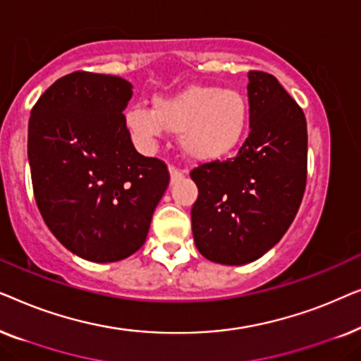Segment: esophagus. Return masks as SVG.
<instances>
[{"label":"esophagus","mask_w":361,"mask_h":361,"mask_svg":"<svg viewBox=\"0 0 361 361\" xmlns=\"http://www.w3.org/2000/svg\"><path fill=\"white\" fill-rule=\"evenodd\" d=\"M169 174H171V184H174V182H177L179 179H182V176H184V172L176 169L174 166L169 167Z\"/></svg>","instance_id":"1"}]
</instances>
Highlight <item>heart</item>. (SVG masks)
I'll use <instances>...</instances> for the list:
<instances>
[{"mask_svg":"<svg viewBox=\"0 0 361 361\" xmlns=\"http://www.w3.org/2000/svg\"><path fill=\"white\" fill-rule=\"evenodd\" d=\"M125 126L141 146L149 147L162 133H179V146L190 161L214 162L243 142L250 126V102L241 90L189 85L171 97H156L152 110L130 106Z\"/></svg>","mask_w":361,"mask_h":361,"instance_id":"heart-1","label":"heart"}]
</instances>
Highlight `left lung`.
<instances>
[{
	"instance_id": "obj_1",
	"label": "left lung",
	"mask_w": 361,
	"mask_h": 361,
	"mask_svg": "<svg viewBox=\"0 0 361 361\" xmlns=\"http://www.w3.org/2000/svg\"><path fill=\"white\" fill-rule=\"evenodd\" d=\"M250 135L233 159L190 172L197 250L214 263L241 266L261 258L293 224L307 179L304 111L274 75L248 72Z\"/></svg>"
}]
</instances>
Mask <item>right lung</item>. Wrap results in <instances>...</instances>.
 <instances>
[{
    "label": "right lung",
    "instance_id": "add662e5",
    "mask_svg": "<svg viewBox=\"0 0 361 361\" xmlns=\"http://www.w3.org/2000/svg\"><path fill=\"white\" fill-rule=\"evenodd\" d=\"M133 85L73 72L52 83L31 111L27 157L44 221L73 255L125 259L145 245L169 171L135 149L125 126Z\"/></svg>",
    "mask_w": 361,
    "mask_h": 361
}]
</instances>
